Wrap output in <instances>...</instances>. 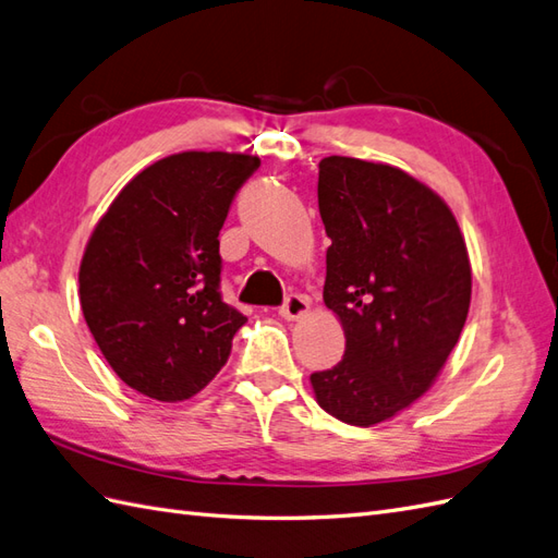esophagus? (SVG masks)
Instances as JSON below:
<instances>
[{"label": "esophagus", "instance_id": "1", "mask_svg": "<svg viewBox=\"0 0 558 558\" xmlns=\"http://www.w3.org/2000/svg\"><path fill=\"white\" fill-rule=\"evenodd\" d=\"M308 313V302L302 294H290L284 299V304L280 306V316L284 320H299Z\"/></svg>", "mask_w": 558, "mask_h": 558}]
</instances>
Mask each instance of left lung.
I'll return each instance as SVG.
<instances>
[{"mask_svg":"<svg viewBox=\"0 0 558 558\" xmlns=\"http://www.w3.org/2000/svg\"><path fill=\"white\" fill-rule=\"evenodd\" d=\"M318 167L323 299L347 351L311 387L332 417L373 426L436 381L466 323L471 264L450 207L403 169L341 155Z\"/></svg>","mask_w":558,"mask_h":558,"instance_id":"obj_1","label":"left lung"}]
</instances>
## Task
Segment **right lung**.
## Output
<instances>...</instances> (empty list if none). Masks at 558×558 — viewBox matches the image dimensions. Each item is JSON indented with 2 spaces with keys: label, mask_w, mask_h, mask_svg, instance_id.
<instances>
[{
  "label": "right lung",
  "mask_w": 558,
  "mask_h": 558,
  "mask_svg": "<svg viewBox=\"0 0 558 558\" xmlns=\"http://www.w3.org/2000/svg\"><path fill=\"white\" fill-rule=\"evenodd\" d=\"M259 165L221 150L162 157L98 219L80 264V304L126 387L177 403L226 365L247 318L219 292V231Z\"/></svg>",
  "instance_id": "add662e5"
}]
</instances>
